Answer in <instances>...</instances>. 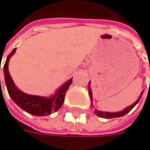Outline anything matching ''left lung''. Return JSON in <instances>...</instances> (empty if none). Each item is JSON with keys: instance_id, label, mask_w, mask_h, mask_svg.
<instances>
[{"instance_id": "1", "label": "left lung", "mask_w": 150, "mask_h": 150, "mask_svg": "<svg viewBox=\"0 0 150 150\" xmlns=\"http://www.w3.org/2000/svg\"><path fill=\"white\" fill-rule=\"evenodd\" d=\"M89 84H90V82H88V94H89V97H90L91 102H92V91H91V89H90V85H89ZM142 93H143V92H142ZM142 93H141V95H142ZM141 95H140V96H139V98L133 105L128 106L126 109H124V110L122 111V112H119V113H105V112H101V111H97V110H95L94 113H95V115H96L97 116H99V117H101V118H106V119L123 116V115H125L126 114H128L129 112H130V111L138 104V102L139 101L140 97H141Z\"/></svg>"}]
</instances>
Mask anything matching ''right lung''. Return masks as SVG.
<instances>
[{
    "instance_id": "right-lung-1",
    "label": "right lung",
    "mask_w": 150,
    "mask_h": 150,
    "mask_svg": "<svg viewBox=\"0 0 150 150\" xmlns=\"http://www.w3.org/2000/svg\"><path fill=\"white\" fill-rule=\"evenodd\" d=\"M15 52H16V48L13 49L11 53L8 55L6 62L3 66L5 83H6L7 89H8L9 95L11 97V99L21 109H23L24 111L28 112V113H29L33 115H36V116H45V115H50L51 113H53V112L58 111L64 102L65 94H66L67 90L69 89L70 85L71 84L72 79L67 81L66 83L56 92V94L54 96L50 97V98L37 96H31V95H28V94L21 92L14 85V82H13V80L9 73V70H8L9 60L14 54Z\"/></svg>"
}]
</instances>
